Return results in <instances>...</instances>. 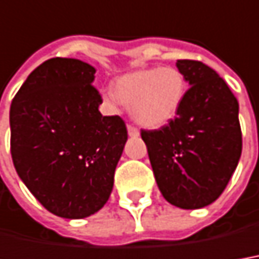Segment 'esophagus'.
Segmentation results:
<instances>
[{"label":"esophagus","instance_id":"1","mask_svg":"<svg viewBox=\"0 0 259 259\" xmlns=\"http://www.w3.org/2000/svg\"><path fill=\"white\" fill-rule=\"evenodd\" d=\"M127 133H129L130 137H137L140 135V132L135 126H130V124H127Z\"/></svg>","mask_w":259,"mask_h":259}]
</instances>
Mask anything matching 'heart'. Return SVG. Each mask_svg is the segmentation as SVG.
Returning a JSON list of instances; mask_svg holds the SVG:
<instances>
[{"label": "heart", "mask_w": 259, "mask_h": 259, "mask_svg": "<svg viewBox=\"0 0 259 259\" xmlns=\"http://www.w3.org/2000/svg\"><path fill=\"white\" fill-rule=\"evenodd\" d=\"M187 79L173 66H153L133 70L113 83V92L102 98L107 106L119 103L129 107L130 116L140 126L157 129L179 115L187 95Z\"/></svg>", "instance_id": "1"}]
</instances>
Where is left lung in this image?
Returning <instances> with one entry per match:
<instances>
[{
  "mask_svg": "<svg viewBox=\"0 0 259 259\" xmlns=\"http://www.w3.org/2000/svg\"><path fill=\"white\" fill-rule=\"evenodd\" d=\"M190 89L179 115L159 130H142L154 179L170 204L184 210L214 203L242 150L238 100L205 63L176 62Z\"/></svg>",
  "mask_w": 259,
  "mask_h": 259,
  "instance_id": "obj_1",
  "label": "left lung"
}]
</instances>
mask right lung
<instances>
[{
	"label": "right lung",
	"mask_w": 259,
	"mask_h": 259,
	"mask_svg": "<svg viewBox=\"0 0 259 259\" xmlns=\"http://www.w3.org/2000/svg\"><path fill=\"white\" fill-rule=\"evenodd\" d=\"M95 73L79 59H48L31 72L10 109L19 179L49 212L69 220L106 204L127 140L122 119L99 112Z\"/></svg>",
	"instance_id": "add662e5"
}]
</instances>
